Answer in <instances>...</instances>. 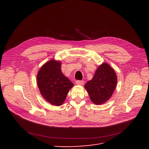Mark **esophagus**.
<instances>
[{"label": "esophagus", "instance_id": "1", "mask_svg": "<svg viewBox=\"0 0 149 149\" xmlns=\"http://www.w3.org/2000/svg\"><path fill=\"white\" fill-rule=\"evenodd\" d=\"M76 84L77 85H80V86H82L84 84V81H81V80H77L76 81Z\"/></svg>", "mask_w": 149, "mask_h": 149}]
</instances>
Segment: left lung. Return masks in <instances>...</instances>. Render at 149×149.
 <instances>
[{
  "label": "left lung",
  "mask_w": 149,
  "mask_h": 149,
  "mask_svg": "<svg viewBox=\"0 0 149 149\" xmlns=\"http://www.w3.org/2000/svg\"><path fill=\"white\" fill-rule=\"evenodd\" d=\"M118 78L113 68L104 63L97 68L92 79L84 85V88L91 101L96 105H100L112 96Z\"/></svg>",
  "instance_id": "obj_1"
}]
</instances>
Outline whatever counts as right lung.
Masks as SVG:
<instances>
[{
  "instance_id": "right-lung-1",
  "label": "right lung",
  "mask_w": 149,
  "mask_h": 149,
  "mask_svg": "<svg viewBox=\"0 0 149 149\" xmlns=\"http://www.w3.org/2000/svg\"><path fill=\"white\" fill-rule=\"evenodd\" d=\"M61 65L60 61L49 60L42 66L37 76V85L42 96L56 106L62 105L70 89L74 86L62 73Z\"/></svg>"
}]
</instances>
